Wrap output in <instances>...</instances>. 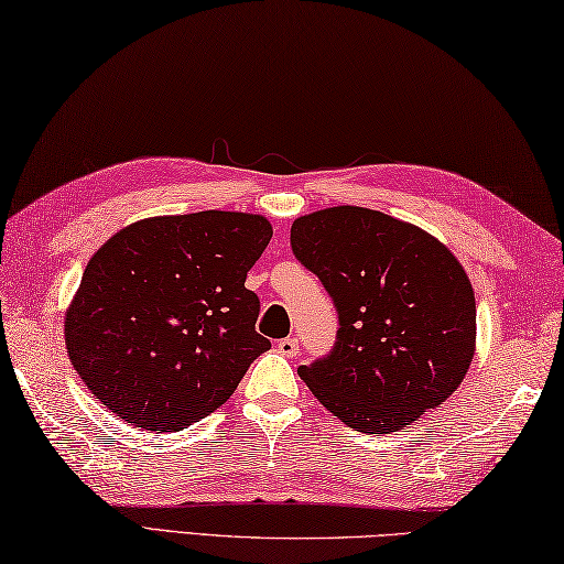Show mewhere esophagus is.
Returning <instances> with one entry per match:
<instances>
[{
    "instance_id": "obj_1",
    "label": "esophagus",
    "mask_w": 564,
    "mask_h": 564,
    "mask_svg": "<svg viewBox=\"0 0 564 564\" xmlns=\"http://www.w3.org/2000/svg\"><path fill=\"white\" fill-rule=\"evenodd\" d=\"M275 350H279L283 357H295L299 355V340H295V337H283V340H279V345H275Z\"/></svg>"
}]
</instances>
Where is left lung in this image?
I'll list each match as a JSON object with an SVG mask.
<instances>
[{"instance_id": "obj_1", "label": "left lung", "mask_w": 564, "mask_h": 564, "mask_svg": "<svg viewBox=\"0 0 564 564\" xmlns=\"http://www.w3.org/2000/svg\"><path fill=\"white\" fill-rule=\"evenodd\" d=\"M291 247L340 317L333 352L299 370L327 412L389 434L456 392L476 352V299L442 241L345 204L295 219Z\"/></svg>"}]
</instances>
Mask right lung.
Wrapping results in <instances>:
<instances>
[{
	"instance_id": "1",
	"label": "right lung",
	"mask_w": 564,
	"mask_h": 564,
	"mask_svg": "<svg viewBox=\"0 0 564 564\" xmlns=\"http://www.w3.org/2000/svg\"><path fill=\"white\" fill-rule=\"evenodd\" d=\"M273 237L247 212L150 217L100 247L64 317L68 360L112 414L165 434L219 409L271 343L247 273Z\"/></svg>"
}]
</instances>
